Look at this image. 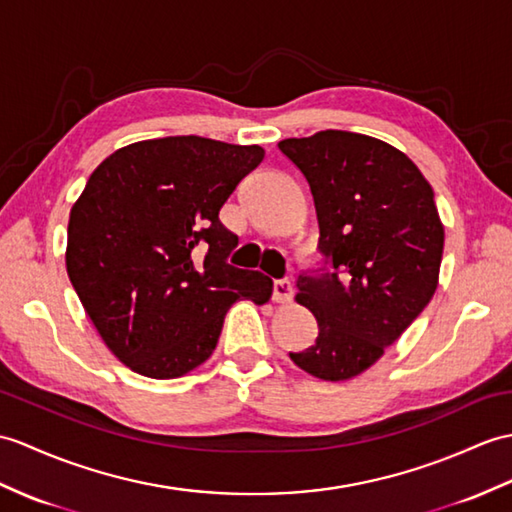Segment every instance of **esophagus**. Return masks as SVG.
<instances>
[{
  "label": "esophagus",
  "instance_id": "1",
  "mask_svg": "<svg viewBox=\"0 0 512 512\" xmlns=\"http://www.w3.org/2000/svg\"><path fill=\"white\" fill-rule=\"evenodd\" d=\"M292 296H294L292 281L277 279L275 283H272V301L275 303H290Z\"/></svg>",
  "mask_w": 512,
  "mask_h": 512
}]
</instances>
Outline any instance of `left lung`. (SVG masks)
I'll use <instances>...</instances> for the list:
<instances>
[{"mask_svg":"<svg viewBox=\"0 0 512 512\" xmlns=\"http://www.w3.org/2000/svg\"><path fill=\"white\" fill-rule=\"evenodd\" d=\"M279 150L310 183L318 251L331 266L296 281L318 338L290 358L318 379L344 382L382 358L432 301L445 229L432 185L382 139L320 130L283 139Z\"/></svg>","mask_w":512,"mask_h":512,"instance_id":"obj_1","label":"left lung"}]
</instances>
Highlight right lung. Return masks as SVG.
<instances>
[{
	"label": "right lung",
	"instance_id": "right-lung-1",
	"mask_svg": "<svg viewBox=\"0 0 512 512\" xmlns=\"http://www.w3.org/2000/svg\"><path fill=\"white\" fill-rule=\"evenodd\" d=\"M264 148L196 135L137 141L93 170L67 227V275L104 344L130 371L181 377L205 362L240 299L272 281L231 266L220 209Z\"/></svg>",
	"mask_w": 512,
	"mask_h": 512
}]
</instances>
